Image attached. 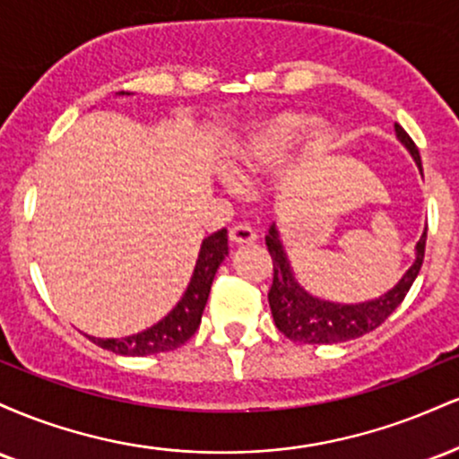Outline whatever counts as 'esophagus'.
I'll return each mask as SVG.
<instances>
[{"instance_id":"esophagus-1","label":"esophagus","mask_w":459,"mask_h":459,"mask_svg":"<svg viewBox=\"0 0 459 459\" xmlns=\"http://www.w3.org/2000/svg\"><path fill=\"white\" fill-rule=\"evenodd\" d=\"M230 241L233 244H252V241H256V230L250 224H235L230 229Z\"/></svg>"}]
</instances>
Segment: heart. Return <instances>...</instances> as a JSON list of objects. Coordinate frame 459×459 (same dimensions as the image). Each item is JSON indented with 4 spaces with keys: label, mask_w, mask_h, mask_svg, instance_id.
Instances as JSON below:
<instances>
[{
    "label": "heart",
    "mask_w": 459,
    "mask_h": 459,
    "mask_svg": "<svg viewBox=\"0 0 459 459\" xmlns=\"http://www.w3.org/2000/svg\"><path fill=\"white\" fill-rule=\"evenodd\" d=\"M313 129L302 118H282L241 142L235 151V163L244 175H270L284 161L291 146Z\"/></svg>",
    "instance_id": "b5f03b06"
}]
</instances>
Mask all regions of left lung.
<instances>
[{
	"instance_id": "1",
	"label": "left lung",
	"mask_w": 459,
	"mask_h": 459,
	"mask_svg": "<svg viewBox=\"0 0 459 459\" xmlns=\"http://www.w3.org/2000/svg\"><path fill=\"white\" fill-rule=\"evenodd\" d=\"M394 131H397V138L403 142L405 149L412 152L419 170L423 172L420 155L414 140L405 134L402 125L394 123ZM425 241H428V226H425V233L419 239V244H416V261L391 291L371 299V302L336 304L313 298L310 293H307L299 287L296 278H293L287 255H284L282 250L276 226H272L270 233L265 235L267 250H270L273 263V278L267 299H270V308L273 321H276V328L281 330L287 339L296 341V343L310 345L343 343V341L358 339V336L376 330L377 325H382L384 321L391 317L393 310L403 302L405 293L410 291L416 276H419L420 265H423L425 259Z\"/></svg>"
}]
</instances>
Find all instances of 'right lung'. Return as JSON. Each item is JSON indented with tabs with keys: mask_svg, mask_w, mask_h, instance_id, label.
I'll list each match as a JSON object with an SVG mask.
<instances>
[{
	"mask_svg": "<svg viewBox=\"0 0 459 459\" xmlns=\"http://www.w3.org/2000/svg\"><path fill=\"white\" fill-rule=\"evenodd\" d=\"M226 255H229V237H226V229H220L218 233L204 237L192 281L177 307L166 317L151 325L149 330L125 336V339H94V336H88V339L103 350L120 356L161 354V351H172L187 343L194 332L198 330L204 304L212 291L213 276Z\"/></svg>",
	"mask_w": 459,
	"mask_h": 459,
	"instance_id": "right-lung-1",
	"label": "right lung"
}]
</instances>
